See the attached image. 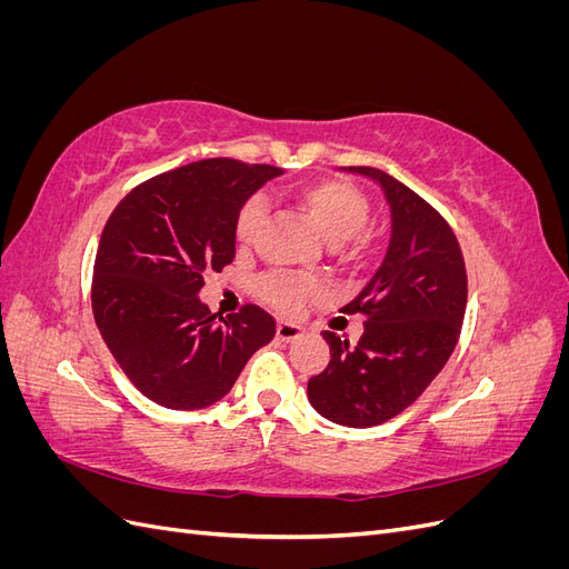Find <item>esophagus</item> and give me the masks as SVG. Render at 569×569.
I'll return each mask as SVG.
<instances>
[{"label":"esophagus","mask_w":569,"mask_h":569,"mask_svg":"<svg viewBox=\"0 0 569 569\" xmlns=\"http://www.w3.org/2000/svg\"><path fill=\"white\" fill-rule=\"evenodd\" d=\"M303 335V327L295 325V322H278V330H274V337L280 341H295Z\"/></svg>","instance_id":"34e87169"}]
</instances>
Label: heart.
<instances>
[{
    "label": "heart",
    "mask_w": 569,
    "mask_h": 569,
    "mask_svg": "<svg viewBox=\"0 0 569 569\" xmlns=\"http://www.w3.org/2000/svg\"><path fill=\"white\" fill-rule=\"evenodd\" d=\"M291 201L299 211L308 216L318 232L330 244H341L351 239L360 228L366 226L370 216V201L363 194V189H358L349 180L339 178H320L303 182L295 189ZM266 218V203L263 199H249L242 209H239L234 218V239L237 244L251 247L253 239L263 226ZM263 297L284 311H295L306 299L316 297L320 291V284L313 280L291 278V274H270L261 282Z\"/></svg>",
    "instance_id": "1"
}]
</instances>
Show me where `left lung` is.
I'll list each match as a JSON object with an SVG mask.
<instances>
[{
    "label": "left lung",
    "instance_id": "8db88e82",
    "mask_svg": "<svg viewBox=\"0 0 569 569\" xmlns=\"http://www.w3.org/2000/svg\"><path fill=\"white\" fill-rule=\"evenodd\" d=\"M385 189L391 239L385 261L341 308L363 313L356 347L325 330L330 363L308 380V401L337 425L372 427L406 410L451 358L468 303V272L446 218L380 168L349 166Z\"/></svg>",
    "mask_w": 569,
    "mask_h": 569
}]
</instances>
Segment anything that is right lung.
Returning a JSON list of instances; mask_svg holds the SVG:
<instances>
[{
	"label": "right lung",
	"mask_w": 569,
	"mask_h": 569,
	"mask_svg": "<svg viewBox=\"0 0 569 569\" xmlns=\"http://www.w3.org/2000/svg\"><path fill=\"white\" fill-rule=\"evenodd\" d=\"M282 168L203 159L137 184L99 239L92 313L128 380L153 403L199 410L220 401L274 320L247 303L222 318L199 301L203 278L234 258V218Z\"/></svg>",
	"instance_id": "obj_1"
}]
</instances>
